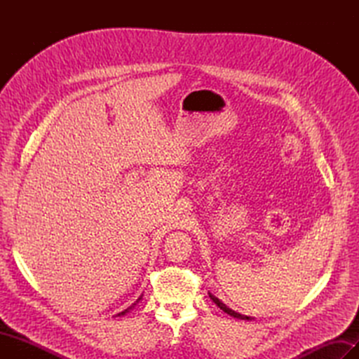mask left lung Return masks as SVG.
<instances>
[{
	"instance_id": "left-lung-1",
	"label": "left lung",
	"mask_w": 359,
	"mask_h": 359,
	"mask_svg": "<svg viewBox=\"0 0 359 359\" xmlns=\"http://www.w3.org/2000/svg\"><path fill=\"white\" fill-rule=\"evenodd\" d=\"M208 295H210V298L217 304V307H220L224 313H227V314H231V316L232 318H236V319H243V320H252L253 318H250V316H244V314H240V313H236V311H233L232 309H229V307H227L226 306V304H223L219 298H217V297H214L212 295V293L211 292H208Z\"/></svg>"
}]
</instances>
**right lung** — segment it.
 <instances>
[{
    "instance_id": "1",
    "label": "right lung",
    "mask_w": 359,
    "mask_h": 359,
    "mask_svg": "<svg viewBox=\"0 0 359 359\" xmlns=\"http://www.w3.org/2000/svg\"><path fill=\"white\" fill-rule=\"evenodd\" d=\"M140 299H142V295H140V297L137 298V301H136L135 304H132V306H130L128 309H126V310H124V311H121V313H118V314H116V316H124V314H126V313H128L130 310H132V309H135V306H136V304H137V302H139Z\"/></svg>"
}]
</instances>
